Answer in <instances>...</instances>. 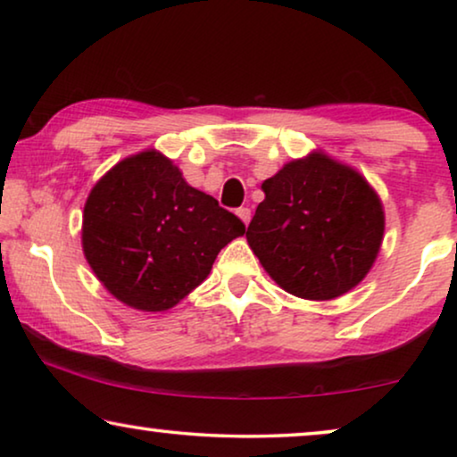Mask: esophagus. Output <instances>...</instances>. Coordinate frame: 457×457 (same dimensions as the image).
I'll list each match as a JSON object with an SVG mask.
<instances>
[{
	"instance_id": "1",
	"label": "esophagus",
	"mask_w": 457,
	"mask_h": 457,
	"mask_svg": "<svg viewBox=\"0 0 457 457\" xmlns=\"http://www.w3.org/2000/svg\"><path fill=\"white\" fill-rule=\"evenodd\" d=\"M237 216H239L241 220H243V224H245V227H247L249 220H252V210H249V208H239V210H237Z\"/></svg>"
}]
</instances>
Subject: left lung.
Masks as SVG:
<instances>
[{
  "label": "left lung",
  "instance_id": "1",
  "mask_svg": "<svg viewBox=\"0 0 457 457\" xmlns=\"http://www.w3.org/2000/svg\"><path fill=\"white\" fill-rule=\"evenodd\" d=\"M247 243L280 289L327 302L358 287L377 262L385 210L372 185L314 149L262 183Z\"/></svg>",
  "mask_w": 457,
  "mask_h": 457
}]
</instances>
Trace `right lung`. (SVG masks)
<instances>
[{"instance_id": "1", "label": "right lung", "mask_w": 457, "mask_h": 457, "mask_svg": "<svg viewBox=\"0 0 457 457\" xmlns=\"http://www.w3.org/2000/svg\"><path fill=\"white\" fill-rule=\"evenodd\" d=\"M243 233L245 224L187 183L170 158L143 149L93 185L80 243L118 302L166 312L208 278L218 252Z\"/></svg>"}]
</instances>
